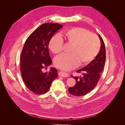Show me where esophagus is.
Listing matches in <instances>:
<instances>
[{
    "instance_id": "34e87169",
    "label": "esophagus",
    "mask_w": 125,
    "mask_h": 125,
    "mask_svg": "<svg viewBox=\"0 0 125 125\" xmlns=\"http://www.w3.org/2000/svg\"><path fill=\"white\" fill-rule=\"evenodd\" d=\"M58 75H59V76H61L62 77H68L69 76L68 73H65V72L62 71L58 72Z\"/></svg>"
}]
</instances>
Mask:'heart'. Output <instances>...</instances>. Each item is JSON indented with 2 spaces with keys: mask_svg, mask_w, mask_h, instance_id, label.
<instances>
[{
  "mask_svg": "<svg viewBox=\"0 0 125 125\" xmlns=\"http://www.w3.org/2000/svg\"><path fill=\"white\" fill-rule=\"evenodd\" d=\"M67 42L71 44L69 53H63L56 56L54 62L59 68L69 70L75 68L80 63H88L95 58L101 48L100 41L96 35L81 28H73L64 33ZM48 47L54 54L61 52L63 48L62 36L56 34L52 37Z\"/></svg>",
  "mask_w": 125,
  "mask_h": 125,
  "instance_id": "1",
  "label": "heart"
}]
</instances>
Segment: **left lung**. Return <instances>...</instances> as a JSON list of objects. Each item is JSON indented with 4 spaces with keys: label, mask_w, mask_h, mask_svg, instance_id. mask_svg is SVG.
<instances>
[{
    "label": "left lung",
    "mask_w": 125,
    "mask_h": 125,
    "mask_svg": "<svg viewBox=\"0 0 125 125\" xmlns=\"http://www.w3.org/2000/svg\"><path fill=\"white\" fill-rule=\"evenodd\" d=\"M99 36L101 42L99 53L88 65L77 71V73L82 74V77L72 75L76 80L74 86L68 89L69 93L72 95L80 96L89 93L96 86L101 77L106 60V50L103 39L100 34Z\"/></svg>",
    "instance_id": "8db88e82"
}]
</instances>
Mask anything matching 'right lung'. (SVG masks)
Instances as JSON below:
<instances>
[{
	"mask_svg": "<svg viewBox=\"0 0 125 125\" xmlns=\"http://www.w3.org/2000/svg\"><path fill=\"white\" fill-rule=\"evenodd\" d=\"M63 26L58 23H46L40 25L26 39L20 57L21 76L27 88L36 94L48 92L52 82L58 77L57 71L50 66L52 59L49 53L48 43L52 37Z\"/></svg>",
	"mask_w": 125,
	"mask_h": 125,
	"instance_id": "obj_1",
	"label": "right lung"
}]
</instances>
